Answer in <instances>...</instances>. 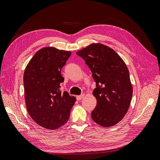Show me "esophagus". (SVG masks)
Listing matches in <instances>:
<instances>
[{"label":"esophagus","mask_w":160,"mask_h":160,"mask_svg":"<svg viewBox=\"0 0 160 160\" xmlns=\"http://www.w3.org/2000/svg\"><path fill=\"white\" fill-rule=\"evenodd\" d=\"M84 97H85L84 94H82L81 95H78V96H77V99L78 100V101H80V100H81L82 99H83Z\"/></svg>","instance_id":"obj_1"}]
</instances>
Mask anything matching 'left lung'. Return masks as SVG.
<instances>
[{
    "mask_svg": "<svg viewBox=\"0 0 160 160\" xmlns=\"http://www.w3.org/2000/svg\"><path fill=\"white\" fill-rule=\"evenodd\" d=\"M76 54L85 60L96 83L93 95L97 105L92 119L101 126H113L127 113L133 95L126 64L113 49L101 43H92Z\"/></svg>",
    "mask_w": 160,
    "mask_h": 160,
    "instance_id": "obj_1",
    "label": "left lung"
}]
</instances>
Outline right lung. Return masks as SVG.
I'll return each mask as SVG.
<instances>
[{"label": "right lung", "instance_id": "right-lung-1", "mask_svg": "<svg viewBox=\"0 0 160 160\" xmlns=\"http://www.w3.org/2000/svg\"><path fill=\"white\" fill-rule=\"evenodd\" d=\"M71 55V51L43 47L34 55L24 72L27 111L44 128L53 130L65 124L76 101L75 97L59 90L64 81L61 71Z\"/></svg>", "mask_w": 160, "mask_h": 160}]
</instances>
